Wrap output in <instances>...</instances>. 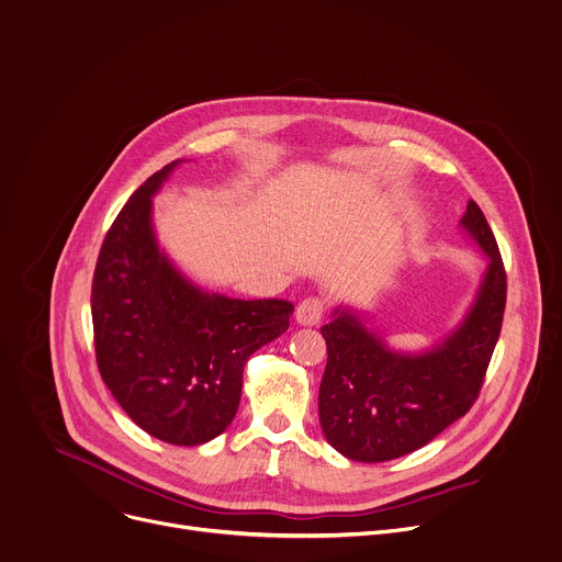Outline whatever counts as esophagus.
I'll list each match as a JSON object with an SVG mask.
<instances>
[{"label": "esophagus", "mask_w": 562, "mask_h": 562, "mask_svg": "<svg viewBox=\"0 0 562 562\" xmlns=\"http://www.w3.org/2000/svg\"><path fill=\"white\" fill-rule=\"evenodd\" d=\"M324 313H326V304H324L322 297H306L297 304L295 319L302 326H315V324L322 322Z\"/></svg>", "instance_id": "34e87169"}]
</instances>
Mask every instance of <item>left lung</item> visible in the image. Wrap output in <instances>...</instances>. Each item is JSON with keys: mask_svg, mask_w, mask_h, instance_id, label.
<instances>
[{"mask_svg": "<svg viewBox=\"0 0 562 562\" xmlns=\"http://www.w3.org/2000/svg\"><path fill=\"white\" fill-rule=\"evenodd\" d=\"M461 225L490 256V267L465 322L439 348L417 357L391 352L346 313L322 326L328 359L319 384V424L328 443L352 461L380 463L411 454L479 400L503 326L507 276L474 201Z\"/></svg>", "mask_w": 562, "mask_h": 562, "instance_id": "1", "label": "left lung"}]
</instances>
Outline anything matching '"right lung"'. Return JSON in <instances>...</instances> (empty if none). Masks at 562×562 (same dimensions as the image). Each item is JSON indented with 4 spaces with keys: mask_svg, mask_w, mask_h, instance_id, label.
Masks as SVG:
<instances>
[{
    "mask_svg": "<svg viewBox=\"0 0 562 562\" xmlns=\"http://www.w3.org/2000/svg\"><path fill=\"white\" fill-rule=\"evenodd\" d=\"M169 162L123 205L92 278L97 366L105 386L147 435L201 446L236 417L254 350L289 328L284 300H232L192 286L158 251L149 212Z\"/></svg>",
    "mask_w": 562,
    "mask_h": 562,
    "instance_id": "obj_1",
    "label": "right lung"
}]
</instances>
